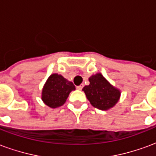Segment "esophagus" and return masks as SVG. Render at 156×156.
<instances>
[{
  "mask_svg": "<svg viewBox=\"0 0 156 156\" xmlns=\"http://www.w3.org/2000/svg\"><path fill=\"white\" fill-rule=\"evenodd\" d=\"M76 88H77V89H78V90H81L82 88H83V84H81V85H79V86H77Z\"/></svg>",
  "mask_w": 156,
  "mask_h": 156,
  "instance_id": "esophagus-1",
  "label": "esophagus"
}]
</instances>
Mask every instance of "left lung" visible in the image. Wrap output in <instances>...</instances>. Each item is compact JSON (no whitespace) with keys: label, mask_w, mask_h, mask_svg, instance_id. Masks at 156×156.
<instances>
[{"label":"left lung","mask_w":156,"mask_h":156,"mask_svg":"<svg viewBox=\"0 0 156 156\" xmlns=\"http://www.w3.org/2000/svg\"><path fill=\"white\" fill-rule=\"evenodd\" d=\"M89 83V85L85 86L83 90L94 107L106 110L116 105L120 96V92L113 87L101 73L90 77Z\"/></svg>","instance_id":"obj_1"}]
</instances>
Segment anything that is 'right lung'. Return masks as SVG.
Listing matches in <instances>:
<instances>
[{"mask_svg": "<svg viewBox=\"0 0 156 156\" xmlns=\"http://www.w3.org/2000/svg\"><path fill=\"white\" fill-rule=\"evenodd\" d=\"M75 86L62 75L51 74L46 82L41 98L46 105L51 108H58L64 104L70 92L74 90Z\"/></svg>", "mask_w": 156, "mask_h": 156, "instance_id": "obj_1", "label": "right lung"}]
</instances>
